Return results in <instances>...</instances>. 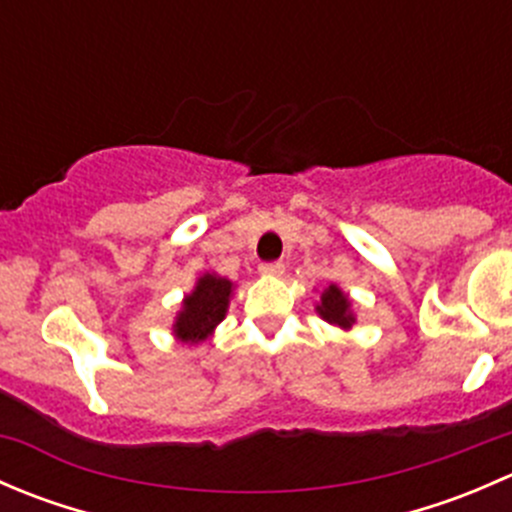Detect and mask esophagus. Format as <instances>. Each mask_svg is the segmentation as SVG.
Listing matches in <instances>:
<instances>
[{"label":"esophagus","mask_w":512,"mask_h":512,"mask_svg":"<svg viewBox=\"0 0 512 512\" xmlns=\"http://www.w3.org/2000/svg\"><path fill=\"white\" fill-rule=\"evenodd\" d=\"M260 272L265 277H282L285 275V265L282 262H262Z\"/></svg>","instance_id":"esophagus-1"}]
</instances>
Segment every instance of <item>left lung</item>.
Here are the masks:
<instances>
[{"instance_id":"8db88e82","label":"left lung","mask_w":512,"mask_h":512,"mask_svg":"<svg viewBox=\"0 0 512 512\" xmlns=\"http://www.w3.org/2000/svg\"><path fill=\"white\" fill-rule=\"evenodd\" d=\"M317 314L329 324H337L342 329H352L356 322L352 312V299L342 292L337 285H329L322 292V299L317 304Z\"/></svg>"}]
</instances>
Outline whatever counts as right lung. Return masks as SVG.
<instances>
[{
	"label": "right lung",
	"instance_id": "1",
	"mask_svg": "<svg viewBox=\"0 0 512 512\" xmlns=\"http://www.w3.org/2000/svg\"><path fill=\"white\" fill-rule=\"evenodd\" d=\"M232 282L220 275H203L195 282L193 292L185 294L183 307L175 317L173 334L185 344H198L213 334L225 319L227 304H230Z\"/></svg>",
	"mask_w": 512,
	"mask_h": 512
}]
</instances>
